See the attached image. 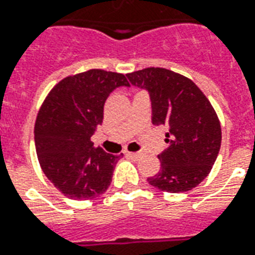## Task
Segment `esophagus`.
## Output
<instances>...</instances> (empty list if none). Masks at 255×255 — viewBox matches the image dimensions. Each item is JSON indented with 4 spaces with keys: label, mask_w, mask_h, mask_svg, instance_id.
<instances>
[{
    "label": "esophagus",
    "mask_w": 255,
    "mask_h": 255,
    "mask_svg": "<svg viewBox=\"0 0 255 255\" xmlns=\"http://www.w3.org/2000/svg\"><path fill=\"white\" fill-rule=\"evenodd\" d=\"M126 156L128 157H130V158H133V160H138L139 157H142V153H128V154H126Z\"/></svg>",
    "instance_id": "34e87169"
}]
</instances>
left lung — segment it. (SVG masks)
<instances>
[{
    "label": "left lung",
    "instance_id": "left-lung-1",
    "mask_svg": "<svg viewBox=\"0 0 255 255\" xmlns=\"http://www.w3.org/2000/svg\"><path fill=\"white\" fill-rule=\"evenodd\" d=\"M130 83L146 89L154 125H166L168 148L158 154L161 168L149 184L165 192H187L211 172L222 142L214 107L192 80L166 68L149 67L128 74Z\"/></svg>",
    "mask_w": 255,
    "mask_h": 255
}]
</instances>
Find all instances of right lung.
<instances>
[{"mask_svg": "<svg viewBox=\"0 0 255 255\" xmlns=\"http://www.w3.org/2000/svg\"><path fill=\"white\" fill-rule=\"evenodd\" d=\"M129 86L126 75L89 70L66 76L48 93L34 124V145L48 180L70 199L102 195L112 183L124 154H109L94 146L91 137L102 124L109 94Z\"/></svg>", "mask_w": 255, "mask_h": 255, "instance_id": "right-lung-1", "label": "right lung"}]
</instances>
